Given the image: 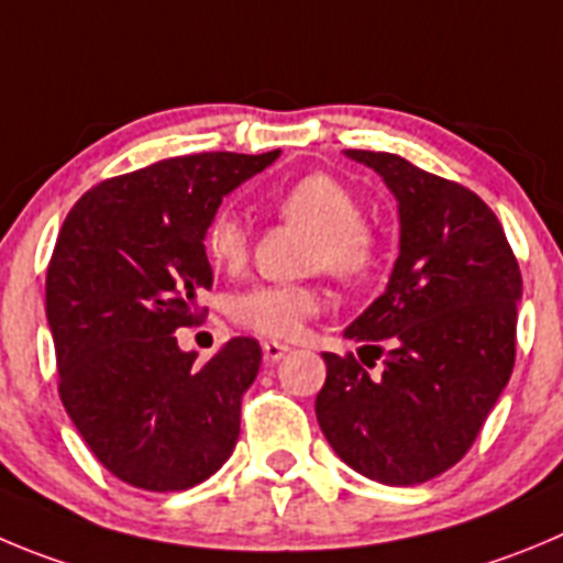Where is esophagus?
Here are the masks:
<instances>
[{
    "label": "esophagus",
    "mask_w": 563,
    "mask_h": 563,
    "mask_svg": "<svg viewBox=\"0 0 563 563\" xmlns=\"http://www.w3.org/2000/svg\"><path fill=\"white\" fill-rule=\"evenodd\" d=\"M291 353V346L280 344V341H264V361L266 364H277L280 358Z\"/></svg>",
    "instance_id": "34e87169"
}]
</instances>
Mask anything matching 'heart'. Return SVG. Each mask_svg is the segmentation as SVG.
Listing matches in <instances>:
<instances>
[{
    "label": "heart",
    "mask_w": 563,
    "mask_h": 563,
    "mask_svg": "<svg viewBox=\"0 0 563 563\" xmlns=\"http://www.w3.org/2000/svg\"><path fill=\"white\" fill-rule=\"evenodd\" d=\"M275 208L286 222L313 230V269H324L344 283L372 272L377 261V233L361 219V202L344 183L330 175H306L283 188ZM205 257L213 269L239 275L250 261V233L233 210H219L202 235ZM324 297L306 283H257L230 299V317L241 328L269 339H294L308 319L317 317Z\"/></svg>",
    "instance_id": "b5f03b06"
}]
</instances>
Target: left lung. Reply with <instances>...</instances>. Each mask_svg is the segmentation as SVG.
<instances>
[{"instance_id":"1","label":"left lung","mask_w":563,"mask_h":563,"mask_svg":"<svg viewBox=\"0 0 563 563\" xmlns=\"http://www.w3.org/2000/svg\"><path fill=\"white\" fill-rule=\"evenodd\" d=\"M375 169L400 210V255L380 297L344 330L355 355L324 353V439L344 464L413 486L459 464L506 388L517 355L522 275L495 210L475 191L391 152L346 150ZM364 361V358H361Z\"/></svg>"}]
</instances>
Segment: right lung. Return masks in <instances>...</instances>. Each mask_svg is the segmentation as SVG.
I'll return each mask as SVG.
<instances>
[{"mask_svg":"<svg viewBox=\"0 0 563 563\" xmlns=\"http://www.w3.org/2000/svg\"><path fill=\"white\" fill-rule=\"evenodd\" d=\"M280 152H199L110 177L68 210L46 269L60 400L99 464L146 492L208 481L233 453L255 339L197 364L177 330L202 319L205 228L222 197Z\"/></svg>","mask_w":563,"mask_h":563,"instance_id":"add662e5","label":"right lung"}]
</instances>
